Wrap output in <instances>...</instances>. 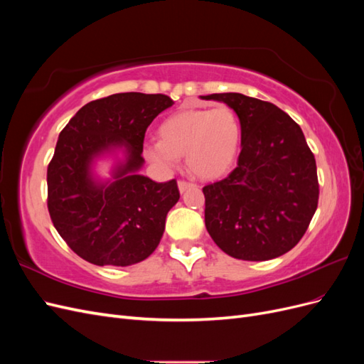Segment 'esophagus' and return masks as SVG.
<instances>
[{
  "instance_id": "obj_1",
  "label": "esophagus",
  "mask_w": 364,
  "mask_h": 364,
  "mask_svg": "<svg viewBox=\"0 0 364 364\" xmlns=\"http://www.w3.org/2000/svg\"><path fill=\"white\" fill-rule=\"evenodd\" d=\"M178 186H179V191H181V193H185L186 190L190 188V186H196V183L186 182V181H179V182H178Z\"/></svg>"
}]
</instances>
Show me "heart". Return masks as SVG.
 <instances>
[{"mask_svg": "<svg viewBox=\"0 0 364 364\" xmlns=\"http://www.w3.org/2000/svg\"><path fill=\"white\" fill-rule=\"evenodd\" d=\"M161 141L147 147V156L162 167H174L186 155L188 168L202 179L225 174L237 158L241 127L229 106L188 109L168 117L159 127Z\"/></svg>", "mask_w": 364, "mask_h": 364, "instance_id": "b5f03b06", "label": "heart"}]
</instances>
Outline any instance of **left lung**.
<instances>
[{"label":"left lung","instance_id":"left-lung-1","mask_svg":"<svg viewBox=\"0 0 364 364\" xmlns=\"http://www.w3.org/2000/svg\"><path fill=\"white\" fill-rule=\"evenodd\" d=\"M232 107L241 124L237 167L203 186L205 225L228 255L266 261L291 250L318 202L313 151L304 132L273 103L238 92L202 95Z\"/></svg>","mask_w":364,"mask_h":364}]
</instances>
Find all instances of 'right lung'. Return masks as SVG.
Segmentation results:
<instances>
[{"instance_id": "1", "label": "right lung", "mask_w": 364, "mask_h": 364, "mask_svg": "<svg viewBox=\"0 0 364 364\" xmlns=\"http://www.w3.org/2000/svg\"><path fill=\"white\" fill-rule=\"evenodd\" d=\"M174 102L164 94L123 92L90 102L60 132L47 170L48 213L73 252L95 266H130L159 245L165 217L179 200L176 179L136 174L146 130ZM124 145L128 161L112 184H97L92 159Z\"/></svg>"}]
</instances>
